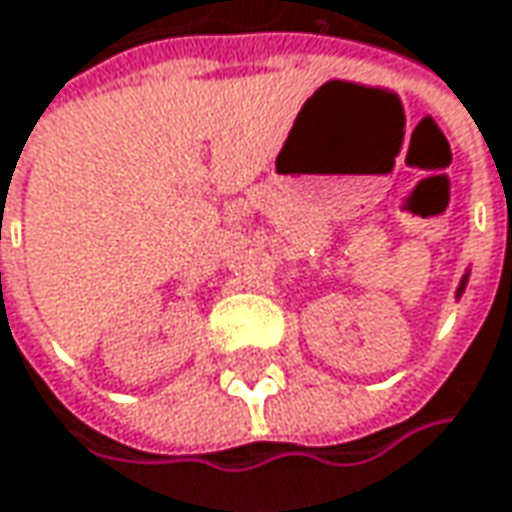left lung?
Here are the masks:
<instances>
[{
    "label": "left lung",
    "mask_w": 512,
    "mask_h": 512,
    "mask_svg": "<svg viewBox=\"0 0 512 512\" xmlns=\"http://www.w3.org/2000/svg\"><path fill=\"white\" fill-rule=\"evenodd\" d=\"M467 280H470V272H467V275H464V278H461V283H458L456 298H461V292H464V289H467Z\"/></svg>",
    "instance_id": "1"
}]
</instances>
